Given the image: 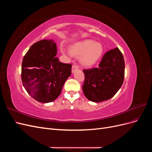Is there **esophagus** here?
Masks as SVG:
<instances>
[{"mask_svg": "<svg viewBox=\"0 0 152 152\" xmlns=\"http://www.w3.org/2000/svg\"><path fill=\"white\" fill-rule=\"evenodd\" d=\"M79 68V66H78L76 64H74V65H72V72H74L76 70H77V69Z\"/></svg>", "mask_w": 152, "mask_h": 152, "instance_id": "34e87169", "label": "esophagus"}]
</instances>
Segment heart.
Masks as SVG:
<instances>
[{
    "label": "heart",
    "instance_id": "obj_1",
    "mask_svg": "<svg viewBox=\"0 0 152 152\" xmlns=\"http://www.w3.org/2000/svg\"><path fill=\"white\" fill-rule=\"evenodd\" d=\"M64 53L65 50L62 49ZM103 53L102 45L92 40H85L77 42L70 48V53L75 56H80L82 65L86 66L93 65L102 57Z\"/></svg>",
    "mask_w": 152,
    "mask_h": 152
}]
</instances>
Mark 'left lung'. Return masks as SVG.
<instances>
[{
  "mask_svg": "<svg viewBox=\"0 0 152 152\" xmlns=\"http://www.w3.org/2000/svg\"><path fill=\"white\" fill-rule=\"evenodd\" d=\"M85 79L82 90L86 97L93 102L112 98L124 80L125 62L118 48L106 53L98 68L84 69Z\"/></svg>",
  "mask_w": 152,
  "mask_h": 152,
  "instance_id": "left-lung-1",
  "label": "left lung"
}]
</instances>
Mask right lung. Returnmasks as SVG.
Instances as JSON below:
<instances>
[{
  "mask_svg": "<svg viewBox=\"0 0 152 152\" xmlns=\"http://www.w3.org/2000/svg\"><path fill=\"white\" fill-rule=\"evenodd\" d=\"M56 54V43L42 40L32 45L23 59V85L27 93L39 102L49 103L56 99L71 75V64L59 61L55 58Z\"/></svg>",
  "mask_w": 152,
  "mask_h": 152,
  "instance_id": "add662e5",
  "label": "right lung"
}]
</instances>
